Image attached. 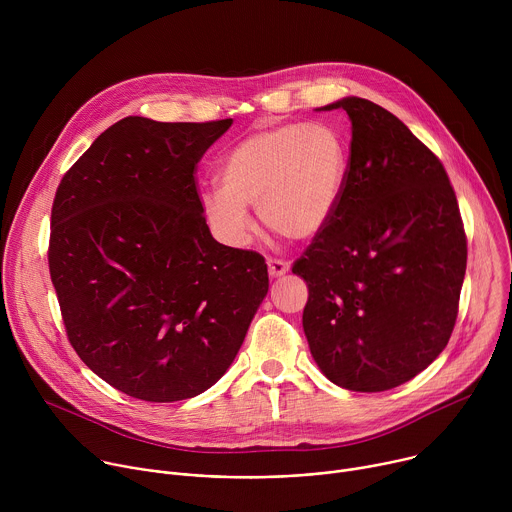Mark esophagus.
<instances>
[{
    "instance_id": "1",
    "label": "esophagus",
    "mask_w": 512,
    "mask_h": 512,
    "mask_svg": "<svg viewBox=\"0 0 512 512\" xmlns=\"http://www.w3.org/2000/svg\"><path fill=\"white\" fill-rule=\"evenodd\" d=\"M267 269L271 277H283L289 271V263L281 259H267Z\"/></svg>"
}]
</instances>
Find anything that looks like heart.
I'll list each match as a JSON object with an SVG mask.
<instances>
[{
    "instance_id": "obj_1",
    "label": "heart",
    "mask_w": 512,
    "mask_h": 512,
    "mask_svg": "<svg viewBox=\"0 0 512 512\" xmlns=\"http://www.w3.org/2000/svg\"><path fill=\"white\" fill-rule=\"evenodd\" d=\"M350 170L346 137L328 123H285L259 129L229 150L221 184L202 190L206 221L229 247H247L257 206L261 223L291 241L318 237L340 204Z\"/></svg>"
}]
</instances>
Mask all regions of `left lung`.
<instances>
[{"label":"left lung","mask_w":512,"mask_h":512,"mask_svg":"<svg viewBox=\"0 0 512 512\" xmlns=\"http://www.w3.org/2000/svg\"><path fill=\"white\" fill-rule=\"evenodd\" d=\"M350 119V170L328 227L296 275L310 298L304 332L334 385L379 393L446 348L466 273V235L448 174L387 109L344 97L316 111Z\"/></svg>","instance_id":"obj_1"}]
</instances>
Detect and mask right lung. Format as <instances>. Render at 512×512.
<instances>
[{
    "instance_id": "add662e5",
    "label": "right lung",
    "mask_w": 512,
    "mask_h": 512,
    "mask_svg": "<svg viewBox=\"0 0 512 512\" xmlns=\"http://www.w3.org/2000/svg\"><path fill=\"white\" fill-rule=\"evenodd\" d=\"M231 125L125 117L56 190L48 265L68 340L129 397L210 389L267 296L265 259L218 243L196 192V164Z\"/></svg>"
}]
</instances>
